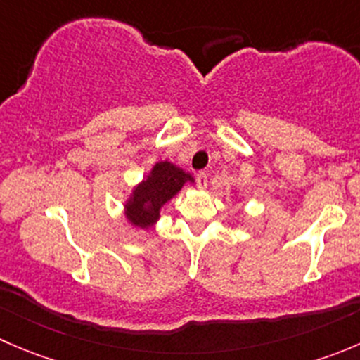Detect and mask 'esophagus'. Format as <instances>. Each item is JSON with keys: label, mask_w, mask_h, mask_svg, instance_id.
I'll list each match as a JSON object with an SVG mask.
<instances>
[{"label": "esophagus", "mask_w": 360, "mask_h": 360, "mask_svg": "<svg viewBox=\"0 0 360 360\" xmlns=\"http://www.w3.org/2000/svg\"><path fill=\"white\" fill-rule=\"evenodd\" d=\"M197 186L200 188V190H205L207 188V174L205 172L197 174Z\"/></svg>", "instance_id": "34e87169"}]
</instances>
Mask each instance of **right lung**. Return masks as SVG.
Returning a JSON list of instances; mask_svg holds the SVG:
<instances>
[{"mask_svg": "<svg viewBox=\"0 0 360 360\" xmlns=\"http://www.w3.org/2000/svg\"><path fill=\"white\" fill-rule=\"evenodd\" d=\"M188 179L193 181V177L179 167L170 162H158L127 203L125 214L130 223L141 228L151 226L158 219L163 203L169 202Z\"/></svg>", "mask_w": 360, "mask_h": 360, "instance_id": "1", "label": "right lung"}]
</instances>
